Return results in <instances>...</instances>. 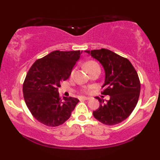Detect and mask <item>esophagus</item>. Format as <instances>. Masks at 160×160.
Listing matches in <instances>:
<instances>
[{
  "mask_svg": "<svg viewBox=\"0 0 160 160\" xmlns=\"http://www.w3.org/2000/svg\"><path fill=\"white\" fill-rule=\"evenodd\" d=\"M80 98L84 99V100H89V99H90V98H89V97H81Z\"/></svg>",
  "mask_w": 160,
  "mask_h": 160,
  "instance_id": "34e87169",
  "label": "esophagus"
}]
</instances>
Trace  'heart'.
<instances>
[{"label": "heart", "instance_id": "obj_1", "mask_svg": "<svg viewBox=\"0 0 160 160\" xmlns=\"http://www.w3.org/2000/svg\"><path fill=\"white\" fill-rule=\"evenodd\" d=\"M86 69L88 70V71H89V72H90V71H92V70H94L95 68H100V66H99V65L96 62L89 61L86 63ZM74 72H75V69H73L72 71H71V77L74 75ZM82 91H83V92H85V93H89V92H90V88L86 87L82 89Z\"/></svg>", "mask_w": 160, "mask_h": 160}]
</instances>
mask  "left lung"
I'll return each instance as SVG.
<instances>
[{"label":"left lung","instance_id":"obj_1","mask_svg":"<svg viewBox=\"0 0 160 160\" xmlns=\"http://www.w3.org/2000/svg\"><path fill=\"white\" fill-rule=\"evenodd\" d=\"M99 61L105 71V81L102 94L110 95V100L95 97L100 102L93 116L102 123L113 126L126 120L136 107L141 82L136 70L129 60L109 49L86 50Z\"/></svg>","mask_w":160,"mask_h":160}]
</instances>
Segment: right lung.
Instances as JSON below:
<instances>
[{
	"mask_svg": "<svg viewBox=\"0 0 160 160\" xmlns=\"http://www.w3.org/2000/svg\"><path fill=\"white\" fill-rule=\"evenodd\" d=\"M82 51L56 50L33 64L23 82V96L33 117L47 126L56 127L71 117L79 100L61 98L60 82L69 78Z\"/></svg>",
	"mask_w": 160,
	"mask_h": 160,
	"instance_id": "1",
	"label": "right lung"
}]
</instances>
